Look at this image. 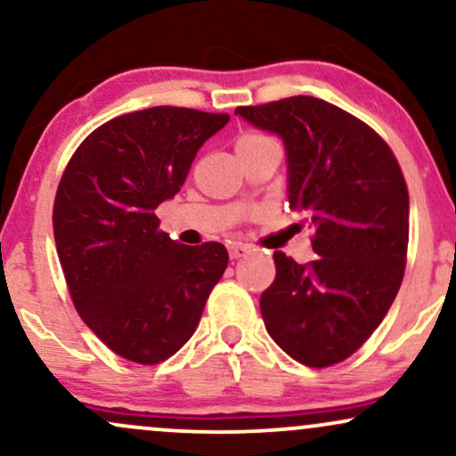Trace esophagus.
<instances>
[{
    "mask_svg": "<svg viewBox=\"0 0 456 456\" xmlns=\"http://www.w3.org/2000/svg\"><path fill=\"white\" fill-rule=\"evenodd\" d=\"M227 250H229V257L232 259H240V257H246V255L250 253V248L246 244H242V242H232L227 246Z\"/></svg>",
    "mask_w": 456,
    "mask_h": 456,
    "instance_id": "1",
    "label": "esophagus"
}]
</instances>
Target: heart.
I'll return each mask as SVG.
<instances>
[{"mask_svg": "<svg viewBox=\"0 0 456 456\" xmlns=\"http://www.w3.org/2000/svg\"><path fill=\"white\" fill-rule=\"evenodd\" d=\"M270 143H276V141L259 133H242L238 139H235V151L264 148V145H270Z\"/></svg>", "mask_w": 456, "mask_h": 456, "instance_id": "heart-1", "label": "heart"}]
</instances>
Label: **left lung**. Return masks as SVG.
<instances>
[{
    "label": "left lung",
    "mask_w": 456,
    "mask_h": 456,
    "mask_svg": "<svg viewBox=\"0 0 456 456\" xmlns=\"http://www.w3.org/2000/svg\"><path fill=\"white\" fill-rule=\"evenodd\" d=\"M282 139L289 208L313 227L315 261L276 250L261 294L265 330L297 362L326 369L362 347L395 302L410 242V192L390 145L362 119L313 96L238 107Z\"/></svg>",
    "instance_id": "obj_1"
}]
</instances>
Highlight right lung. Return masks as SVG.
I'll use <instances>...</instances> for the list:
<instances>
[{"label":"right lung","mask_w":456,"mask_h":456,"mask_svg":"<svg viewBox=\"0 0 456 456\" xmlns=\"http://www.w3.org/2000/svg\"><path fill=\"white\" fill-rule=\"evenodd\" d=\"M227 122V113L186 107L119 115L87 134L57 186L53 233L72 305L130 362L171 358L227 268L221 242L177 244L154 214Z\"/></svg>","instance_id":"right-lung-1"}]
</instances>
